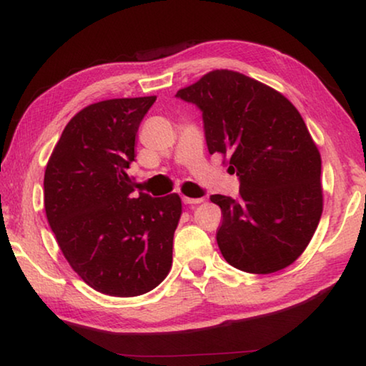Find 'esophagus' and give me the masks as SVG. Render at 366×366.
<instances>
[{
  "label": "esophagus",
  "mask_w": 366,
  "mask_h": 366,
  "mask_svg": "<svg viewBox=\"0 0 366 366\" xmlns=\"http://www.w3.org/2000/svg\"><path fill=\"white\" fill-rule=\"evenodd\" d=\"M183 202L188 206H194V204H199V202H202V198H188V196H183Z\"/></svg>",
  "instance_id": "34e87169"
}]
</instances>
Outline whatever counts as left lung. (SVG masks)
<instances>
[{"instance_id":"left-lung-1","label":"left lung","mask_w":366,"mask_h":366,"mask_svg":"<svg viewBox=\"0 0 366 366\" xmlns=\"http://www.w3.org/2000/svg\"><path fill=\"white\" fill-rule=\"evenodd\" d=\"M177 98L202 112L209 154H222L239 177V198L212 194L222 224V257L247 273L291 265L322 214L320 154L302 117L277 89L232 70H214Z\"/></svg>"}]
</instances>
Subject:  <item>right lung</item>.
Instances as JSON below:
<instances>
[{
    "label": "right lung",
    "instance_id": "add662e5",
    "mask_svg": "<svg viewBox=\"0 0 366 366\" xmlns=\"http://www.w3.org/2000/svg\"><path fill=\"white\" fill-rule=\"evenodd\" d=\"M157 97L117 98L76 112L50 155L44 206L61 254L103 295L149 293L170 272L178 194H134L126 170L136 134Z\"/></svg>",
    "mask_w": 366,
    "mask_h": 366
}]
</instances>
